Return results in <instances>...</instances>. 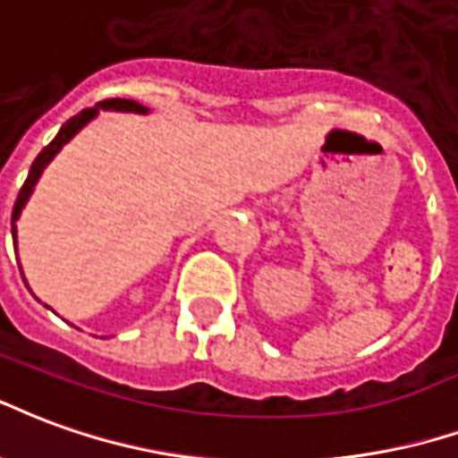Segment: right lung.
<instances>
[{
	"label": "right lung",
	"instance_id": "right-lung-1",
	"mask_svg": "<svg viewBox=\"0 0 458 458\" xmlns=\"http://www.w3.org/2000/svg\"><path fill=\"white\" fill-rule=\"evenodd\" d=\"M99 109H109V112H131V114H148V106L139 105V102H133V99H105V102H99L97 106H89V109H82L80 114H75L72 119L60 126V131L55 133V139H53L41 153H38V158L33 160L31 170H29V178L23 182L21 192L16 197V205H14V212H12V236H14V251H16V222H19V216H21V209L26 207L29 202V197L33 195V188H36V182L38 178L43 175V170L48 168V163H51L55 156L60 153V148L65 146V143L75 136L78 131H82L85 126H88L97 114H99ZM21 268V266H19ZM26 283V280H23Z\"/></svg>",
	"mask_w": 458,
	"mask_h": 458
}]
</instances>
